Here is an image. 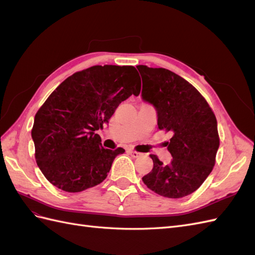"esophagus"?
I'll list each match as a JSON object with an SVG mask.
<instances>
[{"mask_svg": "<svg viewBox=\"0 0 255 255\" xmlns=\"http://www.w3.org/2000/svg\"><path fill=\"white\" fill-rule=\"evenodd\" d=\"M128 152H129V154H130V156L134 157V158H137V157H139V156H141V155H142L141 153H139V152H136V151H134V150H129Z\"/></svg>", "mask_w": 255, "mask_h": 255, "instance_id": "34e87169", "label": "esophagus"}]
</instances>
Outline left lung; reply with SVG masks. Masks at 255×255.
<instances>
[{
  "label": "left lung",
  "mask_w": 255,
  "mask_h": 255,
  "mask_svg": "<svg viewBox=\"0 0 255 255\" xmlns=\"http://www.w3.org/2000/svg\"><path fill=\"white\" fill-rule=\"evenodd\" d=\"M137 69L142 100L155 109L158 128L172 133L166 142L171 161L165 165L152 154L153 169L142 181L163 197H186L213 170L219 148L217 120L201 94L180 75L164 68L140 65Z\"/></svg>",
  "instance_id": "obj_1"
}]
</instances>
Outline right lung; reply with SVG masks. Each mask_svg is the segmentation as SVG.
I'll return each mask as SVG.
<instances>
[{
  "label": "right lung",
  "mask_w": 255,
  "mask_h": 255,
  "mask_svg": "<svg viewBox=\"0 0 255 255\" xmlns=\"http://www.w3.org/2000/svg\"><path fill=\"white\" fill-rule=\"evenodd\" d=\"M141 82L133 66H94L69 76L35 115V157L47 180L67 192L102 183L125 149L102 146L96 133Z\"/></svg>",
  "instance_id": "add662e5"
}]
</instances>
